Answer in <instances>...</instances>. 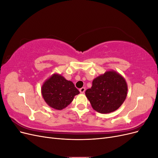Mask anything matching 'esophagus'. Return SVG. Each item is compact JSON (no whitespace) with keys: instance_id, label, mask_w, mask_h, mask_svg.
<instances>
[{"instance_id":"34e87169","label":"esophagus","mask_w":158,"mask_h":158,"mask_svg":"<svg viewBox=\"0 0 158 158\" xmlns=\"http://www.w3.org/2000/svg\"><path fill=\"white\" fill-rule=\"evenodd\" d=\"M79 91H80V92L81 94H84V93L85 92V88H84V87H82V88H81L79 89Z\"/></svg>"}]
</instances>
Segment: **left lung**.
Returning a JSON list of instances; mask_svg holds the SVG:
<instances>
[{"label": "left lung", "instance_id": "left-lung-1", "mask_svg": "<svg viewBox=\"0 0 158 158\" xmlns=\"http://www.w3.org/2000/svg\"><path fill=\"white\" fill-rule=\"evenodd\" d=\"M127 90L125 79L117 72L109 70L95 78L92 88L86 89L85 94L95 111L106 114L121 106Z\"/></svg>", "mask_w": 158, "mask_h": 158}]
</instances>
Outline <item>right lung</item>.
I'll return each instance as SVG.
<instances>
[{"instance_id": "add662e5", "label": "right lung", "mask_w": 158, "mask_h": 158, "mask_svg": "<svg viewBox=\"0 0 158 158\" xmlns=\"http://www.w3.org/2000/svg\"><path fill=\"white\" fill-rule=\"evenodd\" d=\"M41 94L49 106L62 110L73 102L80 92L73 82L66 80L60 74H53L43 84Z\"/></svg>"}]
</instances>
